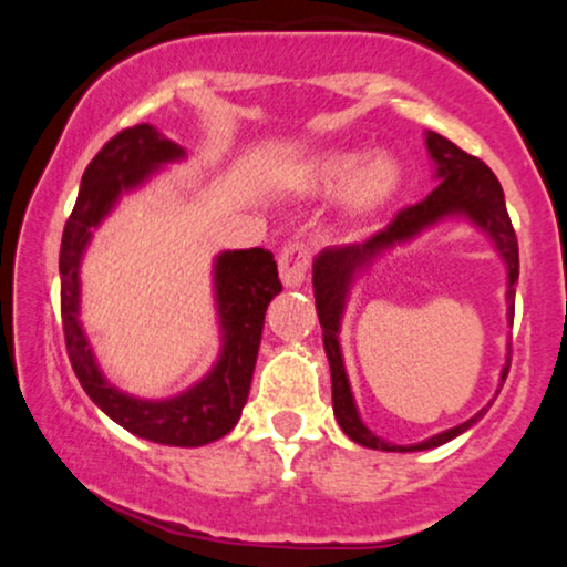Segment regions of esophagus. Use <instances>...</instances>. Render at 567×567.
<instances>
[{
    "mask_svg": "<svg viewBox=\"0 0 567 567\" xmlns=\"http://www.w3.org/2000/svg\"><path fill=\"white\" fill-rule=\"evenodd\" d=\"M309 262H312V255H309V247L305 243H291L284 247L281 255H278V274H281L286 289H297V286L305 284Z\"/></svg>",
    "mask_w": 567,
    "mask_h": 567,
    "instance_id": "1",
    "label": "esophagus"
}]
</instances>
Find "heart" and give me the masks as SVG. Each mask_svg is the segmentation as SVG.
Returning a JSON list of instances; mask_svg holds the SVG:
<instances>
[{
  "mask_svg": "<svg viewBox=\"0 0 567 567\" xmlns=\"http://www.w3.org/2000/svg\"><path fill=\"white\" fill-rule=\"evenodd\" d=\"M405 167L392 152L332 150L315 159L305 177L307 190L336 196L346 190L348 212L353 216H374L400 196Z\"/></svg>",
  "mask_w": 567,
  "mask_h": 567,
  "instance_id": "1",
  "label": "heart"
}]
</instances>
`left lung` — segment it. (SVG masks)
I'll return each mask as SVG.
<instances>
[{
  "label": "left lung",
  "mask_w": 567,
  "mask_h": 567,
  "mask_svg": "<svg viewBox=\"0 0 567 567\" xmlns=\"http://www.w3.org/2000/svg\"><path fill=\"white\" fill-rule=\"evenodd\" d=\"M425 150H429L433 159V177L439 185L425 196L421 204L402 208L394 216L390 227L377 231L374 237L367 239L361 245H346V247H324L312 262V286H315V301H317V315H320L322 324V343L324 353L330 361V379H332V413H336L340 429L355 444L377 449V452H425V449H436L446 441H452L472 429L480 417L487 413V408L493 402H487V408L480 410L454 429H446L436 433V436L417 441V444H392L382 436H377L374 431L367 429V423L361 421L359 408H355L351 382H348L343 351H340V322H343V312L351 297V289L363 270L371 262L382 258L384 252L394 250V247L413 243L436 227V224L446 219H464L472 227L485 231L491 239L498 258L506 262L508 286H506V305H508V324H514V299H516V281H518V245H516V231L511 227L508 212H506V198H503V188L498 177L493 175V169L480 162L472 154L462 152L460 146L449 142L436 131H425ZM511 346L506 355V367L501 371V384L506 382L508 367H511Z\"/></svg>",
  "instance_id": "left-lung-1"
}]
</instances>
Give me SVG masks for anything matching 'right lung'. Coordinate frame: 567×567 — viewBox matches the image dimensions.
Returning <instances> with one entry per match:
<instances>
[{"label": "right lung", "instance_id": "obj_1", "mask_svg": "<svg viewBox=\"0 0 567 567\" xmlns=\"http://www.w3.org/2000/svg\"><path fill=\"white\" fill-rule=\"evenodd\" d=\"M185 150L150 123L123 128L95 154L82 175L80 196L61 237V322L72 369L90 400L138 439L165 446H204L235 429L250 392L266 309L281 293L274 255L262 247L224 250L214 260V301L221 351L206 377L165 400H144L118 390L100 371L80 322V266L92 235L123 193L150 181Z\"/></svg>", "mask_w": 567, "mask_h": 567}]
</instances>
